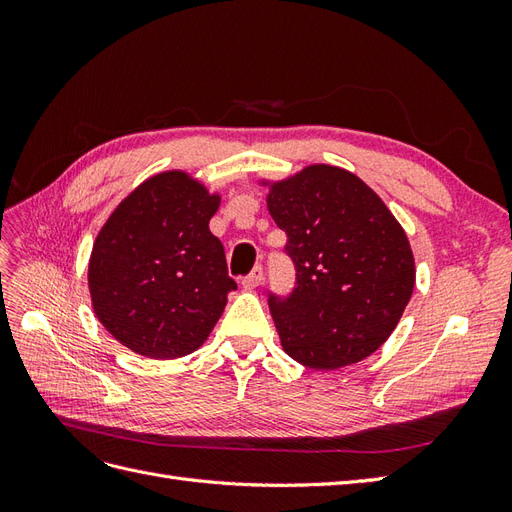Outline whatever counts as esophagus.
<instances>
[{"instance_id":"1","label":"esophagus","mask_w":512,"mask_h":512,"mask_svg":"<svg viewBox=\"0 0 512 512\" xmlns=\"http://www.w3.org/2000/svg\"><path fill=\"white\" fill-rule=\"evenodd\" d=\"M260 282H262V267L258 265V267H254V269H252V273H250V275H245V277H243V280H241V286H243L245 290H252V288L260 286Z\"/></svg>"}]
</instances>
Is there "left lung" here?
<instances>
[{"mask_svg": "<svg viewBox=\"0 0 512 512\" xmlns=\"http://www.w3.org/2000/svg\"><path fill=\"white\" fill-rule=\"evenodd\" d=\"M267 185V209L297 269L290 297L269 294L282 348L331 371L376 352L412 297L416 269L404 228L346 168L309 164Z\"/></svg>", "mask_w": 512, "mask_h": 512, "instance_id": "obj_1", "label": "left lung"}]
</instances>
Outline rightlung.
Listing matches in <instances>:
<instances>
[{
	"label": "right lung",
	"instance_id": "obj_1",
	"mask_svg": "<svg viewBox=\"0 0 512 512\" xmlns=\"http://www.w3.org/2000/svg\"><path fill=\"white\" fill-rule=\"evenodd\" d=\"M220 200L185 170H164L108 215L87 284L98 320L121 346L168 361L207 342L237 288L209 230Z\"/></svg>",
	"mask_w": 512,
	"mask_h": 512
}]
</instances>
